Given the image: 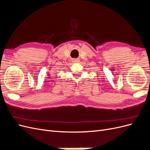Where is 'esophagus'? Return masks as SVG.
I'll return each instance as SVG.
<instances>
[{
	"instance_id": "34e87169",
	"label": "esophagus",
	"mask_w": 150,
	"mask_h": 150,
	"mask_svg": "<svg viewBox=\"0 0 150 150\" xmlns=\"http://www.w3.org/2000/svg\"><path fill=\"white\" fill-rule=\"evenodd\" d=\"M72 61H73V62H79V60L78 59H73L72 60Z\"/></svg>"
}]
</instances>
